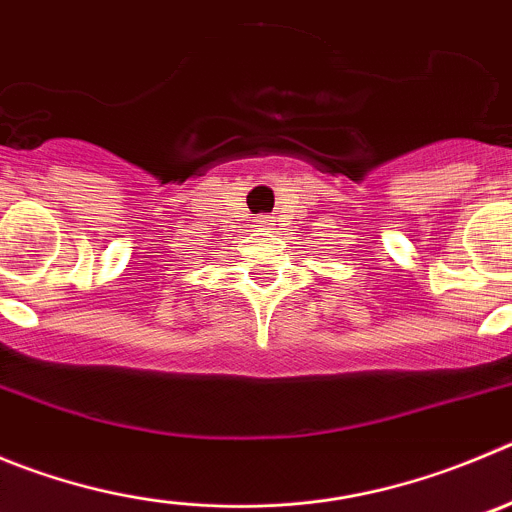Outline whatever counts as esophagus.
Wrapping results in <instances>:
<instances>
[{
  "mask_svg": "<svg viewBox=\"0 0 512 512\" xmlns=\"http://www.w3.org/2000/svg\"><path fill=\"white\" fill-rule=\"evenodd\" d=\"M272 222H275L272 217H257V227H270Z\"/></svg>",
  "mask_w": 512,
  "mask_h": 512,
  "instance_id": "1",
  "label": "esophagus"
}]
</instances>
